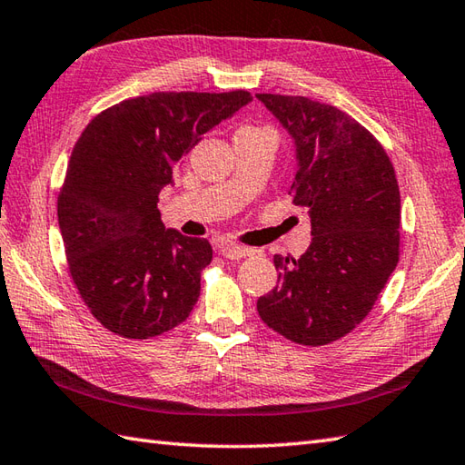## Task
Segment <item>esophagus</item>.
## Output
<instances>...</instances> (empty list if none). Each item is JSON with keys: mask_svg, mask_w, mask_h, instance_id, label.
<instances>
[{"mask_svg": "<svg viewBox=\"0 0 465 465\" xmlns=\"http://www.w3.org/2000/svg\"><path fill=\"white\" fill-rule=\"evenodd\" d=\"M219 252L224 256V259H229V261H241V259H244V256H251L252 254L251 249H244V246L232 244V242L219 244Z\"/></svg>", "mask_w": 465, "mask_h": 465, "instance_id": "esophagus-1", "label": "esophagus"}]
</instances>
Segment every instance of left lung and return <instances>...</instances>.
<instances>
[{"instance_id": "obj_1", "label": "left lung", "mask_w": 465, "mask_h": 465, "mask_svg": "<svg viewBox=\"0 0 465 465\" xmlns=\"http://www.w3.org/2000/svg\"><path fill=\"white\" fill-rule=\"evenodd\" d=\"M256 97L294 139L292 203L308 209L312 226L301 259L274 254L278 284L256 311L291 342L324 346L362 322L400 261L394 164L338 107L298 95Z\"/></svg>"}]
</instances>
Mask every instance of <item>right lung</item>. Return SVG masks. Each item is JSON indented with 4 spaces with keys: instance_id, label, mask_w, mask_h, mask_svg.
Masks as SVG:
<instances>
[{
    "instance_id": "add662e5",
    "label": "right lung",
    "mask_w": 465,
    "mask_h": 465,
    "mask_svg": "<svg viewBox=\"0 0 465 465\" xmlns=\"http://www.w3.org/2000/svg\"><path fill=\"white\" fill-rule=\"evenodd\" d=\"M252 97L249 91H159L125 99L89 121L57 199L71 278L111 332L147 340L189 318L206 239L164 231L159 193L187 154Z\"/></svg>"
}]
</instances>
